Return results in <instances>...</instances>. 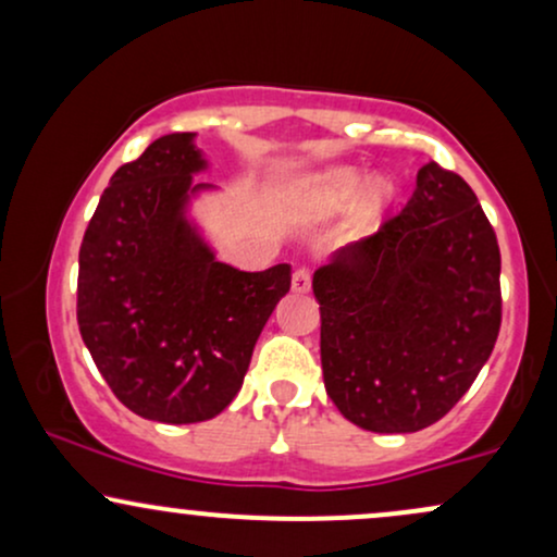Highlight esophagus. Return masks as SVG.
<instances>
[{"label": "esophagus", "mask_w": 557, "mask_h": 557, "mask_svg": "<svg viewBox=\"0 0 557 557\" xmlns=\"http://www.w3.org/2000/svg\"><path fill=\"white\" fill-rule=\"evenodd\" d=\"M293 290L296 293H306L311 287V272L306 270V267H298L296 272H293Z\"/></svg>", "instance_id": "1"}]
</instances>
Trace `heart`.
I'll return each mask as SVG.
<instances>
[{
    "instance_id": "1",
    "label": "heart",
    "mask_w": 557,
    "mask_h": 557,
    "mask_svg": "<svg viewBox=\"0 0 557 557\" xmlns=\"http://www.w3.org/2000/svg\"><path fill=\"white\" fill-rule=\"evenodd\" d=\"M359 188H361V177L356 175L354 170H337V172H330V175L319 183L317 198L322 207L335 209V207H343L348 198H354L356 194H359ZM385 196H387V185L376 183L372 188V194H369V201L380 203Z\"/></svg>"
}]
</instances>
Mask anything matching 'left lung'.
<instances>
[{
  "instance_id": "left-lung-1",
  "label": "left lung",
  "mask_w": 557,
  "mask_h": 557,
  "mask_svg": "<svg viewBox=\"0 0 557 557\" xmlns=\"http://www.w3.org/2000/svg\"><path fill=\"white\" fill-rule=\"evenodd\" d=\"M324 387L369 432H419L463 398L503 319L500 248L469 183L437 162L380 233L314 274Z\"/></svg>"
}]
</instances>
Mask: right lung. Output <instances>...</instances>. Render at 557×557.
Here are the masks:
<instances>
[{
  "mask_svg": "<svg viewBox=\"0 0 557 557\" xmlns=\"http://www.w3.org/2000/svg\"><path fill=\"white\" fill-rule=\"evenodd\" d=\"M201 168L190 133L157 138L112 175L78 257L83 343L117 400L162 424L225 411L290 290V264L235 270L185 222Z\"/></svg>",
  "mask_w": 557,
  "mask_h": 557,
  "instance_id": "right-lung-1",
  "label": "right lung"
}]
</instances>
